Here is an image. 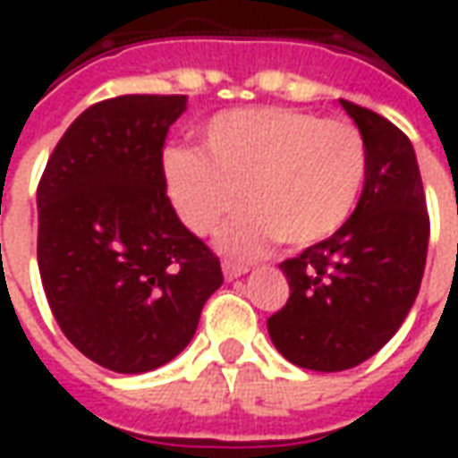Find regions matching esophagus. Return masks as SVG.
Returning <instances> with one entry per match:
<instances>
[{
  "label": "esophagus",
  "mask_w": 458,
  "mask_h": 458,
  "mask_svg": "<svg viewBox=\"0 0 458 458\" xmlns=\"http://www.w3.org/2000/svg\"><path fill=\"white\" fill-rule=\"evenodd\" d=\"M221 270H224V277H226V280H237V277H242V275L247 273V267H244V265H237V262H224Z\"/></svg>",
  "instance_id": "obj_1"
}]
</instances>
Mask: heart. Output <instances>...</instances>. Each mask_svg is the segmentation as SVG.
Here are the masks:
<instances>
[{
    "label": "heart",
    "instance_id": "b5f03b06",
    "mask_svg": "<svg viewBox=\"0 0 458 458\" xmlns=\"http://www.w3.org/2000/svg\"><path fill=\"white\" fill-rule=\"evenodd\" d=\"M367 170L354 124L288 106L216 114L203 150L163 155L167 193L193 234H214L239 201L250 206L219 239L234 257L265 255L280 239L303 250L336 237L357 214Z\"/></svg>",
    "mask_w": 458,
    "mask_h": 458
}]
</instances>
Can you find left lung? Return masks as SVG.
Wrapping results in <instances>:
<instances>
[{
  "mask_svg": "<svg viewBox=\"0 0 458 458\" xmlns=\"http://www.w3.org/2000/svg\"><path fill=\"white\" fill-rule=\"evenodd\" d=\"M339 104L367 142V185L336 237L280 265L291 298L267 318L275 349L316 372L352 369L395 336L428 252L426 193L411 140L360 104Z\"/></svg>",
  "mask_w": 458,
  "mask_h": 458,
  "instance_id": "left-lung-1",
  "label": "left lung"
}]
</instances>
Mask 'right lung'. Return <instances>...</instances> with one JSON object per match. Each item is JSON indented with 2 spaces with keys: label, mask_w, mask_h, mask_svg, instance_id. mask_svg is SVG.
<instances>
[{
  "label": "right lung",
  "mask_w": 458,
  "mask_h": 458,
  "mask_svg": "<svg viewBox=\"0 0 458 458\" xmlns=\"http://www.w3.org/2000/svg\"><path fill=\"white\" fill-rule=\"evenodd\" d=\"M188 97L98 101L65 130L38 185V265L68 342L119 375L191 344L224 283L219 257L165 196L163 145Z\"/></svg>",
  "instance_id": "1"
}]
</instances>
